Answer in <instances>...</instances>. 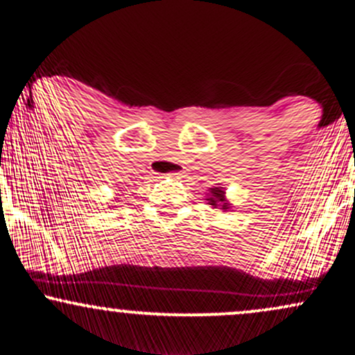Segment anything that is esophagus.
I'll use <instances>...</instances> for the list:
<instances>
[{
  "label": "esophagus",
  "instance_id": "obj_1",
  "mask_svg": "<svg viewBox=\"0 0 355 355\" xmlns=\"http://www.w3.org/2000/svg\"><path fill=\"white\" fill-rule=\"evenodd\" d=\"M183 173V170H182V167H180V165H178L177 164V168H175L173 170V172L172 173H168L170 175V177H180V175Z\"/></svg>",
  "mask_w": 355,
  "mask_h": 355
}]
</instances>
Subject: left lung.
<instances>
[{
    "label": "left lung",
    "instance_id": "8db88e82",
    "mask_svg": "<svg viewBox=\"0 0 355 355\" xmlns=\"http://www.w3.org/2000/svg\"><path fill=\"white\" fill-rule=\"evenodd\" d=\"M206 200H208V205H213L214 208H216V206H221V209H224V211H227L231 208L230 201H227L226 196H224L223 187L209 188V196Z\"/></svg>",
    "mask_w": 355,
    "mask_h": 355
}]
</instances>
